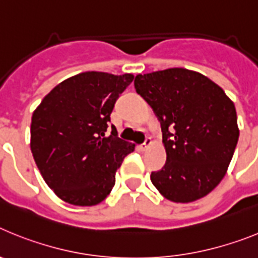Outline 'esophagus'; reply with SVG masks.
<instances>
[{
	"label": "esophagus",
	"instance_id": "34e87169",
	"mask_svg": "<svg viewBox=\"0 0 258 258\" xmlns=\"http://www.w3.org/2000/svg\"><path fill=\"white\" fill-rule=\"evenodd\" d=\"M151 143H152L151 138H146L145 143H142V145H141V146H140V149H141V150H142V151H146V150L149 149L150 146H151Z\"/></svg>",
	"mask_w": 258,
	"mask_h": 258
}]
</instances>
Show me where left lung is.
<instances>
[{
  "mask_svg": "<svg viewBox=\"0 0 258 258\" xmlns=\"http://www.w3.org/2000/svg\"><path fill=\"white\" fill-rule=\"evenodd\" d=\"M137 93L160 120L166 163L151 173L165 199L191 203L225 177L239 140L234 102L204 75L168 68L137 75Z\"/></svg>",
  "mask_w": 258,
  "mask_h": 258,
  "instance_id": "8db88e82",
  "label": "left lung"
}]
</instances>
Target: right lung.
I'll return each instance as SVG.
<instances>
[{"mask_svg":"<svg viewBox=\"0 0 258 258\" xmlns=\"http://www.w3.org/2000/svg\"><path fill=\"white\" fill-rule=\"evenodd\" d=\"M132 74L83 72L61 81L33 111L31 151L46 184L72 206H97L115 184L116 170L136 145L106 136L116 99Z\"/></svg>","mask_w":258,"mask_h":258,"instance_id":"right-lung-1","label":"right lung"}]
</instances>
